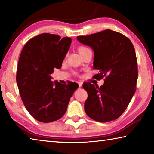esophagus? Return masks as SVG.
<instances>
[{"label":"esophagus","instance_id":"esophagus-1","mask_svg":"<svg viewBox=\"0 0 154 154\" xmlns=\"http://www.w3.org/2000/svg\"><path fill=\"white\" fill-rule=\"evenodd\" d=\"M78 84H79V88H81V87L82 86V84H83V83H82V82H78Z\"/></svg>","mask_w":154,"mask_h":154}]
</instances>
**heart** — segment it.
I'll return each instance as SVG.
<instances>
[{
  "instance_id": "obj_1",
  "label": "heart",
  "mask_w": 154,
  "mask_h": 154,
  "mask_svg": "<svg viewBox=\"0 0 154 154\" xmlns=\"http://www.w3.org/2000/svg\"><path fill=\"white\" fill-rule=\"evenodd\" d=\"M78 50H79V53L81 54H82L84 53V52L90 50V49H89V48H88L87 47L83 46V45H80V46H79V48H78Z\"/></svg>"
}]
</instances>
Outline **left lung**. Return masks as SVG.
Returning a JSON list of instances; mask_svg holds the SVG:
<instances>
[{"instance_id": "left-lung-1", "label": "left lung", "mask_w": 154, "mask_h": 154, "mask_svg": "<svg viewBox=\"0 0 154 154\" xmlns=\"http://www.w3.org/2000/svg\"><path fill=\"white\" fill-rule=\"evenodd\" d=\"M77 38L94 52V68L99 73L94 78H105L100 87L83 83L88 92L85 113L99 122L115 120L126 110L136 92L138 68L134 46L126 36L111 30Z\"/></svg>"}]
</instances>
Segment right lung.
<instances>
[{
    "label": "right lung",
    "instance_id": "obj_1",
    "mask_svg": "<svg viewBox=\"0 0 154 154\" xmlns=\"http://www.w3.org/2000/svg\"><path fill=\"white\" fill-rule=\"evenodd\" d=\"M71 43L70 37L43 33L25 44L18 62L16 82L26 109L36 120L48 123L66 113L79 85L51 80L54 68L60 69Z\"/></svg>",
    "mask_w": 154,
    "mask_h": 154
}]
</instances>
